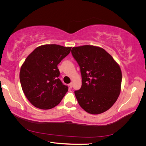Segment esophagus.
<instances>
[{
  "mask_svg": "<svg viewBox=\"0 0 146 146\" xmlns=\"http://www.w3.org/2000/svg\"><path fill=\"white\" fill-rule=\"evenodd\" d=\"M72 86H73V83H70L69 85V86L70 88H72Z\"/></svg>",
  "mask_w": 146,
  "mask_h": 146,
  "instance_id": "esophagus-1",
  "label": "esophagus"
}]
</instances>
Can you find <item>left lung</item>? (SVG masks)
Listing matches in <instances>:
<instances>
[{
	"label": "left lung",
	"instance_id": "8db88e82",
	"mask_svg": "<svg viewBox=\"0 0 146 146\" xmlns=\"http://www.w3.org/2000/svg\"><path fill=\"white\" fill-rule=\"evenodd\" d=\"M71 52L82 75V87L74 92L79 105L92 114L107 111L120 94V66L111 55L99 47H74Z\"/></svg>",
	"mask_w": 146,
	"mask_h": 146
}]
</instances>
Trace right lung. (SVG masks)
<instances>
[{"label":"right lung","instance_id":"obj_1","mask_svg":"<svg viewBox=\"0 0 146 146\" xmlns=\"http://www.w3.org/2000/svg\"><path fill=\"white\" fill-rule=\"evenodd\" d=\"M71 47L56 44L39 46L22 65L19 78L22 89L35 107L48 110L58 105L68 91L58 78L57 67Z\"/></svg>","mask_w":146,"mask_h":146}]
</instances>
